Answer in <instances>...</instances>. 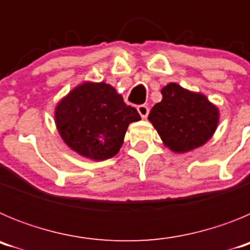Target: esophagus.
<instances>
[{
  "label": "esophagus",
  "instance_id": "esophagus-1",
  "mask_svg": "<svg viewBox=\"0 0 250 250\" xmlns=\"http://www.w3.org/2000/svg\"><path fill=\"white\" fill-rule=\"evenodd\" d=\"M138 112L143 119H146L149 115V107L146 105H139L138 106Z\"/></svg>",
  "mask_w": 250,
  "mask_h": 250
}]
</instances>
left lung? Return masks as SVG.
I'll use <instances>...</instances> for the list:
<instances>
[{"mask_svg": "<svg viewBox=\"0 0 250 250\" xmlns=\"http://www.w3.org/2000/svg\"><path fill=\"white\" fill-rule=\"evenodd\" d=\"M161 95L163 100L152 106L149 120L170 150L190 151L213 136L219 111L204 95L174 83L163 87Z\"/></svg>", "mask_w": 250, "mask_h": 250, "instance_id": "8db88e82", "label": "left lung"}]
</instances>
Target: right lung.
Returning <instances> with one entry per match:
<instances>
[{
	"label": "right lung",
	"mask_w": 250,
	"mask_h": 250,
	"mask_svg": "<svg viewBox=\"0 0 250 250\" xmlns=\"http://www.w3.org/2000/svg\"><path fill=\"white\" fill-rule=\"evenodd\" d=\"M135 107L105 83H83L60 101L55 110L57 130L77 154L105 160L116 155L130 123L140 120Z\"/></svg>",
	"instance_id": "add662e5"
}]
</instances>
